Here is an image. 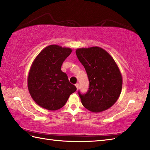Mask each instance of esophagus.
<instances>
[{
    "instance_id": "1",
    "label": "esophagus",
    "mask_w": 150,
    "mask_h": 150,
    "mask_svg": "<svg viewBox=\"0 0 150 150\" xmlns=\"http://www.w3.org/2000/svg\"><path fill=\"white\" fill-rule=\"evenodd\" d=\"M75 86H76V88H77V90H78V89H79V84L78 83H77L75 84Z\"/></svg>"
}]
</instances>
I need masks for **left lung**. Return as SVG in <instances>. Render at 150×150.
Listing matches in <instances>:
<instances>
[{
  "label": "left lung",
  "instance_id": "obj_1",
  "mask_svg": "<svg viewBox=\"0 0 150 150\" xmlns=\"http://www.w3.org/2000/svg\"><path fill=\"white\" fill-rule=\"evenodd\" d=\"M76 54L86 71L90 82L85 95L79 93L84 107L93 113L109 109L119 98L122 77L113 58L98 46L81 47Z\"/></svg>",
  "mask_w": 150,
  "mask_h": 150
}]
</instances>
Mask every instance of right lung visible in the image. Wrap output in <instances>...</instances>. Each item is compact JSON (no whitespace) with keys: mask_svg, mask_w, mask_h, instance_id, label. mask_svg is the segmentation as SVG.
Instances as JSON below:
<instances>
[{"mask_svg":"<svg viewBox=\"0 0 150 150\" xmlns=\"http://www.w3.org/2000/svg\"><path fill=\"white\" fill-rule=\"evenodd\" d=\"M72 50L57 44L41 51L34 59L28 76V88L31 98L39 106L55 111L64 106L77 90L62 71V62Z\"/></svg>","mask_w":150,"mask_h":150,"instance_id":"right-lung-1","label":"right lung"}]
</instances>
